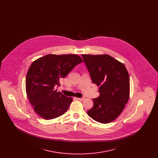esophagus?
Returning a JSON list of instances; mask_svg holds the SVG:
<instances>
[{
    "instance_id": "1",
    "label": "esophagus",
    "mask_w": 158,
    "mask_h": 158,
    "mask_svg": "<svg viewBox=\"0 0 158 158\" xmlns=\"http://www.w3.org/2000/svg\"><path fill=\"white\" fill-rule=\"evenodd\" d=\"M76 99L77 100H78V101H83V100L85 99V98H76Z\"/></svg>"
}]
</instances>
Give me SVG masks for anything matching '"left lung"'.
<instances>
[{"label": "left lung", "mask_w": 158, "mask_h": 158, "mask_svg": "<svg viewBox=\"0 0 158 158\" xmlns=\"http://www.w3.org/2000/svg\"><path fill=\"white\" fill-rule=\"evenodd\" d=\"M92 82L99 86V97L87 112L93 120L106 124L123 111L130 95V78L126 66L111 56L82 54Z\"/></svg>", "instance_id": "8db88e82"}]
</instances>
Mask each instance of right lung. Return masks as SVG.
<instances>
[{
  "label": "right lung",
  "instance_id": "1",
  "mask_svg": "<svg viewBox=\"0 0 158 158\" xmlns=\"http://www.w3.org/2000/svg\"><path fill=\"white\" fill-rule=\"evenodd\" d=\"M82 61L76 54H48L31 64L26 76V92L34 110L41 118L52 120L67 111L73 98L64 96L56 88Z\"/></svg>",
  "mask_w": 158,
  "mask_h": 158
}]
</instances>
